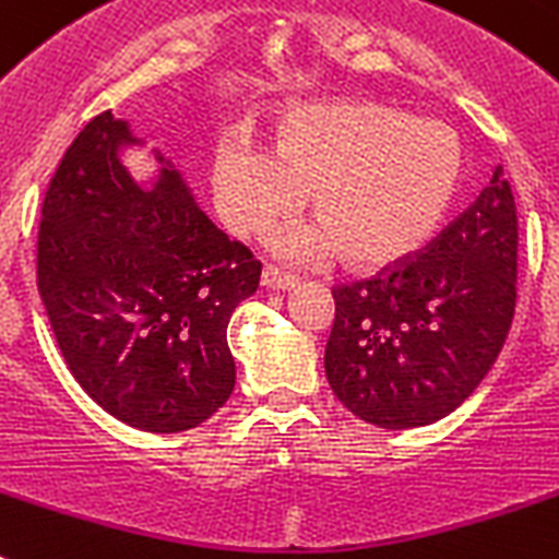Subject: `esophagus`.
<instances>
[{"label":"esophagus","mask_w":559,"mask_h":559,"mask_svg":"<svg viewBox=\"0 0 559 559\" xmlns=\"http://www.w3.org/2000/svg\"><path fill=\"white\" fill-rule=\"evenodd\" d=\"M295 284H298L295 275H287V272L275 270V266H264V272H261V287L266 289H293Z\"/></svg>","instance_id":"obj_1"}]
</instances>
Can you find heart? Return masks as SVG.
Returning <instances> with one entry per match:
<instances>
[{"mask_svg":"<svg viewBox=\"0 0 559 559\" xmlns=\"http://www.w3.org/2000/svg\"><path fill=\"white\" fill-rule=\"evenodd\" d=\"M447 124L374 98H323L281 116L270 150L222 142L210 164L215 210L236 236H264L307 192L316 224L281 238L295 261L341 250L352 266L395 264L424 247L461 181Z\"/></svg>","mask_w":559,"mask_h":559,"instance_id":"1","label":"heart"}]
</instances>
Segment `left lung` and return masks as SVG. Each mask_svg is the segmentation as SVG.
Segmentation results:
<instances>
[{
    "instance_id": "8db88e82",
    "label": "left lung",
    "mask_w": 559,
    "mask_h": 559,
    "mask_svg": "<svg viewBox=\"0 0 559 559\" xmlns=\"http://www.w3.org/2000/svg\"><path fill=\"white\" fill-rule=\"evenodd\" d=\"M332 298L323 367L352 415L417 429L457 409L495 367L518 301V210L503 167L426 252Z\"/></svg>"
}]
</instances>
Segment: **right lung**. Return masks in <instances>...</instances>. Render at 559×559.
Wrapping results in <instances>:
<instances>
[{"instance_id":"obj_1","label":"right lung","mask_w":559,"mask_h":559,"mask_svg":"<svg viewBox=\"0 0 559 559\" xmlns=\"http://www.w3.org/2000/svg\"><path fill=\"white\" fill-rule=\"evenodd\" d=\"M128 147L144 142L107 110L59 162L41 204L39 295L64 364L107 415L187 431L233 395L227 323L261 264L201 213L162 150L139 181Z\"/></svg>"}]
</instances>
